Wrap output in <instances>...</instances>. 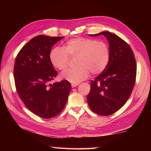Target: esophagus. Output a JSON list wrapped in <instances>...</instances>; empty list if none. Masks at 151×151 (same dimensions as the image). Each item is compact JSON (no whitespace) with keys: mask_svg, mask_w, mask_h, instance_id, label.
Wrapping results in <instances>:
<instances>
[{"mask_svg":"<svg viewBox=\"0 0 151 151\" xmlns=\"http://www.w3.org/2000/svg\"><path fill=\"white\" fill-rule=\"evenodd\" d=\"M78 85V83H73V84H71V86L72 88H75Z\"/></svg>","mask_w":151,"mask_h":151,"instance_id":"34e87169","label":"esophagus"}]
</instances>
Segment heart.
I'll return each instance as SVG.
<instances>
[{
    "label": "heart",
    "mask_w": 151,
    "mask_h": 151,
    "mask_svg": "<svg viewBox=\"0 0 151 151\" xmlns=\"http://www.w3.org/2000/svg\"><path fill=\"white\" fill-rule=\"evenodd\" d=\"M110 56L108 44L104 41L87 37H76L67 41L62 47L51 50L49 60L52 65L60 70L69 65L70 57H78L77 68L63 71L61 76L73 83H78L93 75L101 73L107 67Z\"/></svg>",
    "instance_id": "b5f03b06"
}]
</instances>
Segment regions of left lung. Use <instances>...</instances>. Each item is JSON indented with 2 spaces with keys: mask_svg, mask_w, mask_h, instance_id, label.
<instances>
[{
  "mask_svg": "<svg viewBox=\"0 0 151 151\" xmlns=\"http://www.w3.org/2000/svg\"><path fill=\"white\" fill-rule=\"evenodd\" d=\"M110 45V56L107 67L90 82L87 96L91 110L108 116L123 106L132 93L136 78V62L133 51L126 41L110 32H102Z\"/></svg>",
  "mask_w": 151,
  "mask_h": 151,
  "instance_id": "8db88e82",
  "label": "left lung"
}]
</instances>
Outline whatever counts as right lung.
I'll return each mask as SVG.
<instances>
[{
  "label": "right lung",
  "mask_w": 151,
  "mask_h": 151,
  "mask_svg": "<svg viewBox=\"0 0 151 151\" xmlns=\"http://www.w3.org/2000/svg\"><path fill=\"white\" fill-rule=\"evenodd\" d=\"M64 37L39 35L23 46L16 57V90L26 107L37 116L50 119L65 107L71 86L63 80L50 84L58 72L49 60L52 46Z\"/></svg>",
  "instance_id": "add662e5"
}]
</instances>
